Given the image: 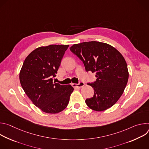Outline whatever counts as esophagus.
<instances>
[{
	"label": "esophagus",
	"instance_id": "esophagus-1",
	"mask_svg": "<svg viewBox=\"0 0 149 149\" xmlns=\"http://www.w3.org/2000/svg\"><path fill=\"white\" fill-rule=\"evenodd\" d=\"M72 86L74 88H80L85 86V83L84 82H80L79 84H72Z\"/></svg>",
	"mask_w": 149,
	"mask_h": 149
}]
</instances>
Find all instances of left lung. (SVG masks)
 <instances>
[{
    "mask_svg": "<svg viewBox=\"0 0 149 149\" xmlns=\"http://www.w3.org/2000/svg\"><path fill=\"white\" fill-rule=\"evenodd\" d=\"M70 49L82 61L87 72L96 74V81L87 84L94 93L86 100L87 105L97 111L112 107L123 94L129 79L123 55L113 47L97 41L74 44Z\"/></svg>",
    "mask_w": 149,
    "mask_h": 149,
    "instance_id": "obj_1",
    "label": "left lung"
}]
</instances>
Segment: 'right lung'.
Instances as JSON below:
<instances>
[{"label": "right lung", "mask_w": 149, "mask_h": 149, "mask_svg": "<svg viewBox=\"0 0 149 149\" xmlns=\"http://www.w3.org/2000/svg\"><path fill=\"white\" fill-rule=\"evenodd\" d=\"M69 45H51L33 50L26 58L19 74L21 86L42 111L55 114L68 104L74 88L53 81Z\"/></svg>", "instance_id": "obj_1"}]
</instances>
